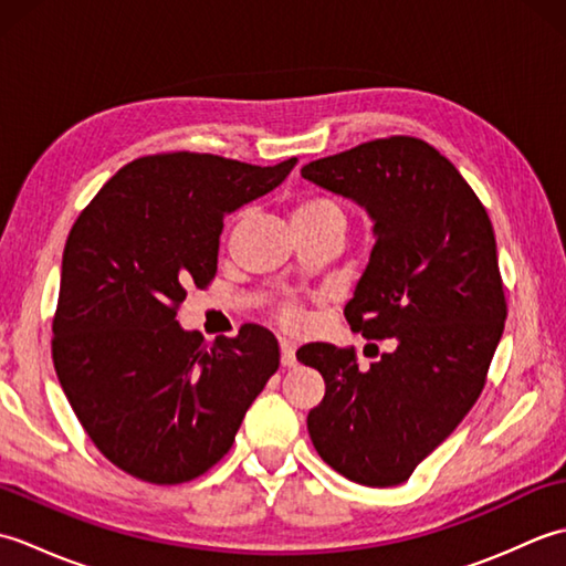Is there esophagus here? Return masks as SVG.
Listing matches in <instances>:
<instances>
[{
	"instance_id": "obj_1",
	"label": "esophagus",
	"mask_w": 566,
	"mask_h": 566,
	"mask_svg": "<svg viewBox=\"0 0 566 566\" xmlns=\"http://www.w3.org/2000/svg\"><path fill=\"white\" fill-rule=\"evenodd\" d=\"M280 350H282V365L284 367H294L296 365V347L290 340H280Z\"/></svg>"
}]
</instances>
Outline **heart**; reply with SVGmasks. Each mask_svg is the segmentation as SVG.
I'll return each mask as SVG.
<instances>
[{"label": "heart", "instance_id": "heart-1", "mask_svg": "<svg viewBox=\"0 0 566 566\" xmlns=\"http://www.w3.org/2000/svg\"><path fill=\"white\" fill-rule=\"evenodd\" d=\"M345 209L343 203L331 197V195H306L296 201V207L292 209V223L294 226H335V228H345ZM282 321L286 326H298L304 323V311L296 304H286L282 308Z\"/></svg>", "mask_w": 566, "mask_h": 566}]
</instances>
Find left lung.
Masks as SVG:
<instances>
[{
    "label": "left lung",
    "instance_id": "1",
    "mask_svg": "<svg viewBox=\"0 0 566 566\" xmlns=\"http://www.w3.org/2000/svg\"><path fill=\"white\" fill-rule=\"evenodd\" d=\"M302 177L375 221L377 243L345 318L394 345L367 369L353 347H298V363L326 381L308 436L350 482L396 486L462 423L486 384L509 314L494 226L457 167L420 138L369 140L304 165Z\"/></svg>",
    "mask_w": 566,
    "mask_h": 566
}]
</instances>
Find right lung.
Instances as JSON below:
<instances>
[{"label":"right lung","mask_w":566,"mask_h":566,"mask_svg":"<svg viewBox=\"0 0 566 566\" xmlns=\"http://www.w3.org/2000/svg\"><path fill=\"white\" fill-rule=\"evenodd\" d=\"M209 153L122 167L67 235L53 318L60 387L97 450L150 484L201 476L231 450L280 367L276 338L245 323L213 345L177 323L189 286H209L226 213L294 170Z\"/></svg>","instance_id":"add662e5"}]
</instances>
